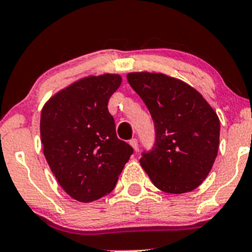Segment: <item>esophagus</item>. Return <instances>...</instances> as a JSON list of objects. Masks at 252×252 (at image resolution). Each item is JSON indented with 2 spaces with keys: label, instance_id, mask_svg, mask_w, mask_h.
<instances>
[{
  "label": "esophagus",
  "instance_id": "1",
  "mask_svg": "<svg viewBox=\"0 0 252 252\" xmlns=\"http://www.w3.org/2000/svg\"><path fill=\"white\" fill-rule=\"evenodd\" d=\"M130 145L132 146L133 150L138 151V141L136 140V138H132V140H130Z\"/></svg>",
  "mask_w": 252,
  "mask_h": 252
}]
</instances>
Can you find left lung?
I'll list each match as a JSON object with an SVG mask.
<instances>
[{"label":"left lung","instance_id":"left-lung-1","mask_svg":"<svg viewBox=\"0 0 252 252\" xmlns=\"http://www.w3.org/2000/svg\"><path fill=\"white\" fill-rule=\"evenodd\" d=\"M127 81L147 106L155 147L140 163L152 183L172 194L191 191L209 174L219 150L220 121L195 89L160 73H130Z\"/></svg>","mask_w":252,"mask_h":252}]
</instances>
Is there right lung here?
Here are the masks:
<instances>
[{
  "label": "right lung",
  "instance_id": "1",
  "mask_svg": "<svg viewBox=\"0 0 252 252\" xmlns=\"http://www.w3.org/2000/svg\"><path fill=\"white\" fill-rule=\"evenodd\" d=\"M121 76H86L50 97L40 114L45 159L75 200L94 202L115 188L133 148L116 136L107 102Z\"/></svg>",
  "mask_w": 252,
  "mask_h": 252
}]
</instances>
